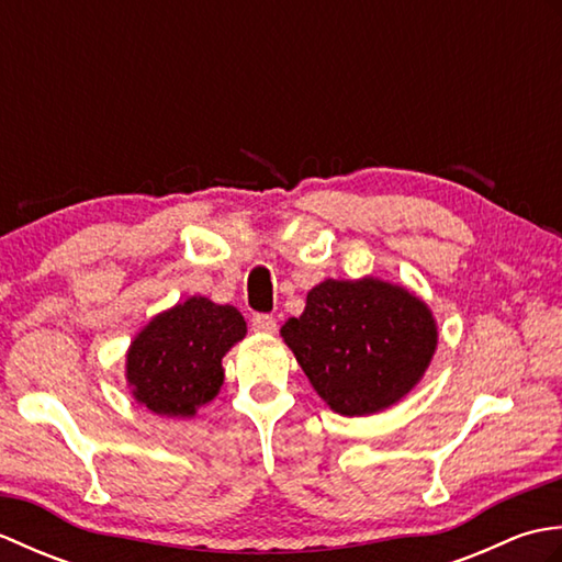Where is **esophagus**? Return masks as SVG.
I'll use <instances>...</instances> for the list:
<instances>
[{
  "label": "esophagus",
  "mask_w": 562,
  "mask_h": 562,
  "mask_svg": "<svg viewBox=\"0 0 562 562\" xmlns=\"http://www.w3.org/2000/svg\"><path fill=\"white\" fill-rule=\"evenodd\" d=\"M250 328L256 333H274L278 330V321H274L270 314H256L250 318Z\"/></svg>",
  "instance_id": "obj_1"
}]
</instances>
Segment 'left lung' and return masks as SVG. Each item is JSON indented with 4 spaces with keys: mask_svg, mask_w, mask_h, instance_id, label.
Segmentation results:
<instances>
[{
    "mask_svg": "<svg viewBox=\"0 0 562 562\" xmlns=\"http://www.w3.org/2000/svg\"><path fill=\"white\" fill-rule=\"evenodd\" d=\"M280 333L318 396L350 417L401 401L437 348L429 308L374 278L321 282L306 294L304 314Z\"/></svg>",
    "mask_w": 562,
    "mask_h": 562,
    "instance_id": "left-lung-1",
    "label": "left lung"
}]
</instances>
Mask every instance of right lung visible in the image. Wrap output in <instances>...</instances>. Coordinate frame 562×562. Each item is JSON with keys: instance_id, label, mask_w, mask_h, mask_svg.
<instances>
[{"instance_id": "1", "label": "right lung", "mask_w": 562, "mask_h": 562, "mask_svg": "<svg viewBox=\"0 0 562 562\" xmlns=\"http://www.w3.org/2000/svg\"><path fill=\"white\" fill-rule=\"evenodd\" d=\"M244 336V316L205 296H190L159 314L127 352L135 398L157 415L190 417L217 396L224 381L222 357Z\"/></svg>"}]
</instances>
